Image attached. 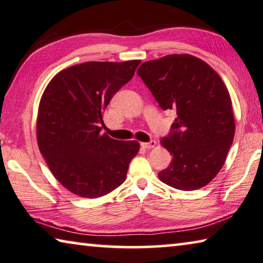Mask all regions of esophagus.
Here are the masks:
<instances>
[{
	"label": "esophagus",
	"instance_id": "esophagus-1",
	"mask_svg": "<svg viewBox=\"0 0 263 263\" xmlns=\"http://www.w3.org/2000/svg\"><path fill=\"white\" fill-rule=\"evenodd\" d=\"M142 147L144 149H152L156 147V142L155 141H150V142H143V143H141Z\"/></svg>",
	"mask_w": 263,
	"mask_h": 263
}]
</instances>
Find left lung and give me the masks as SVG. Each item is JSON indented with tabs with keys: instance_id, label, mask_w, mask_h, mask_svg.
Segmentation results:
<instances>
[{
	"instance_id": "8db88e82",
	"label": "left lung",
	"mask_w": 263,
	"mask_h": 263,
	"mask_svg": "<svg viewBox=\"0 0 263 263\" xmlns=\"http://www.w3.org/2000/svg\"><path fill=\"white\" fill-rule=\"evenodd\" d=\"M137 74L163 109L177 110L170 135L161 140L172 160L158 178L183 191L208 185L225 164L235 134L232 100L220 76L186 53L149 60Z\"/></svg>"
}]
</instances>
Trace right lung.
<instances>
[{
  "mask_svg": "<svg viewBox=\"0 0 263 263\" xmlns=\"http://www.w3.org/2000/svg\"><path fill=\"white\" fill-rule=\"evenodd\" d=\"M141 60L87 62L55 74L38 106L37 143L54 178L83 198L114 191L127 178L137 141L101 134L103 111Z\"/></svg>",
  "mask_w": 263,
  "mask_h": 263,
  "instance_id": "1",
  "label": "right lung"
}]
</instances>
